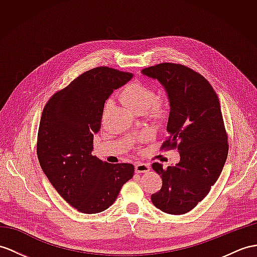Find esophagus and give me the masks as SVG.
<instances>
[{
  "instance_id": "esophagus-1",
  "label": "esophagus",
  "mask_w": 257,
  "mask_h": 257,
  "mask_svg": "<svg viewBox=\"0 0 257 257\" xmlns=\"http://www.w3.org/2000/svg\"><path fill=\"white\" fill-rule=\"evenodd\" d=\"M149 171V165L144 162H137L135 164V172L136 173H145Z\"/></svg>"
}]
</instances>
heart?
I'll use <instances>...</instances> for the list:
<instances>
[{"instance_id": "obj_1", "label": "heart", "mask_w": 257, "mask_h": 257, "mask_svg": "<svg viewBox=\"0 0 257 257\" xmlns=\"http://www.w3.org/2000/svg\"><path fill=\"white\" fill-rule=\"evenodd\" d=\"M123 103L134 112L149 110L155 116H161L165 112V103L161 99H154L155 91L152 87L135 80L124 86L120 91Z\"/></svg>"}]
</instances>
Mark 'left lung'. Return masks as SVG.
Returning <instances> with one entry per match:
<instances>
[{
  "instance_id": "obj_1",
  "label": "left lung",
  "mask_w": 257,
  "mask_h": 257,
  "mask_svg": "<svg viewBox=\"0 0 257 257\" xmlns=\"http://www.w3.org/2000/svg\"><path fill=\"white\" fill-rule=\"evenodd\" d=\"M167 91L170 113L168 139L161 149L178 148L180 161L153 169L162 179L152 202L170 215H183L203 201L216 183L228 156V136L214 88L201 74L181 64L161 63L144 68Z\"/></svg>"
}]
</instances>
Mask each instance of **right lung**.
Here are the masks:
<instances>
[{
	"instance_id": "add662e5",
	"label": "right lung",
	"mask_w": 257,
	"mask_h": 257,
	"mask_svg": "<svg viewBox=\"0 0 257 257\" xmlns=\"http://www.w3.org/2000/svg\"><path fill=\"white\" fill-rule=\"evenodd\" d=\"M132 76L95 67L55 92L43 108L37 139L40 166L60 195L84 214L109 208L134 176L133 165L108 164L91 155L105 100Z\"/></svg>"
}]
</instances>
